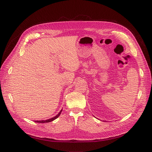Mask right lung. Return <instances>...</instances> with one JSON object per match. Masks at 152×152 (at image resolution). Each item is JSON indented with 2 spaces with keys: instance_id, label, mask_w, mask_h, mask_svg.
<instances>
[{
  "instance_id": "1",
  "label": "right lung",
  "mask_w": 152,
  "mask_h": 152,
  "mask_svg": "<svg viewBox=\"0 0 152 152\" xmlns=\"http://www.w3.org/2000/svg\"><path fill=\"white\" fill-rule=\"evenodd\" d=\"M62 110H61L59 111V113L57 115H56V116L53 117V118H51L48 119V120H39V121L36 120V121H35V122H36V123H49V122H50V121H53V120H56V118H58V117L59 116V115H60L61 113Z\"/></svg>"
}]
</instances>
